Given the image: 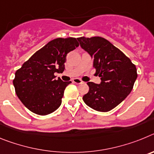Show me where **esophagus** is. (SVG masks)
<instances>
[{
	"label": "esophagus",
	"mask_w": 154,
	"mask_h": 154,
	"mask_svg": "<svg viewBox=\"0 0 154 154\" xmlns=\"http://www.w3.org/2000/svg\"><path fill=\"white\" fill-rule=\"evenodd\" d=\"M73 82L75 84H82L83 83V82L82 81L81 79H73Z\"/></svg>",
	"instance_id": "34e87169"
}]
</instances>
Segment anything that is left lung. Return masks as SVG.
<instances>
[{"label":"left lung","mask_w":154,"mask_h":154,"mask_svg":"<svg viewBox=\"0 0 154 154\" xmlns=\"http://www.w3.org/2000/svg\"><path fill=\"white\" fill-rule=\"evenodd\" d=\"M81 47L93 58V68L101 83L89 82V90L82 97L90 108L109 112L131 92L137 78L136 65L119 48L102 37L77 38Z\"/></svg>","instance_id":"obj_1"}]
</instances>
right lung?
<instances>
[{
  "mask_svg": "<svg viewBox=\"0 0 154 154\" xmlns=\"http://www.w3.org/2000/svg\"><path fill=\"white\" fill-rule=\"evenodd\" d=\"M79 45L75 38H58L37 51L15 72L13 84L21 103L40 116L50 114L60 106L65 88L72 82L55 79L63 72L66 55Z\"/></svg>",
  "mask_w": 154,
  "mask_h": 154,
  "instance_id": "right-lung-1",
  "label": "right lung"
}]
</instances>
